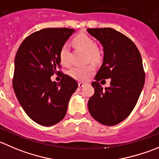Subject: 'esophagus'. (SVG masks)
Returning <instances> with one entry per match:
<instances>
[{"mask_svg":"<svg viewBox=\"0 0 159 159\" xmlns=\"http://www.w3.org/2000/svg\"><path fill=\"white\" fill-rule=\"evenodd\" d=\"M84 85V84L83 82H79V83H78V87H79V88H82Z\"/></svg>","mask_w":159,"mask_h":159,"instance_id":"1","label":"esophagus"}]
</instances>
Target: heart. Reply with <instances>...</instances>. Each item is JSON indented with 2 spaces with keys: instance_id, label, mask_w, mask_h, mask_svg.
I'll return each instance as SVG.
<instances>
[{
  "instance_id": "obj_1",
  "label": "heart",
  "mask_w": 159,
  "mask_h": 159,
  "mask_svg": "<svg viewBox=\"0 0 159 159\" xmlns=\"http://www.w3.org/2000/svg\"><path fill=\"white\" fill-rule=\"evenodd\" d=\"M74 42L78 48L87 54L88 59L92 63H97L101 59V54L97 49L96 43L91 37L85 34H80L74 39ZM70 47L67 43H65L61 47L59 57L61 64L68 65ZM94 73V67L92 66H83V67H73L69 70V75L78 81H85Z\"/></svg>"
}]
</instances>
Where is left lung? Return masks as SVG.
Masks as SVG:
<instances>
[{
    "instance_id": "left-lung-1",
    "label": "left lung",
    "mask_w": 159,
    "mask_h": 159,
    "mask_svg": "<svg viewBox=\"0 0 159 159\" xmlns=\"http://www.w3.org/2000/svg\"><path fill=\"white\" fill-rule=\"evenodd\" d=\"M103 47V61L92 83L95 93L88 102L91 116L100 124L114 126L124 120L136 106L144 84L141 56L128 37L111 28L88 29ZM110 78L103 89L99 81Z\"/></svg>"
}]
</instances>
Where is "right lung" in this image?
I'll return each mask as SVG.
<instances>
[{"instance_id":"obj_1","label":"right lung","mask_w":159,"mask_h":159,"mask_svg":"<svg viewBox=\"0 0 159 159\" xmlns=\"http://www.w3.org/2000/svg\"><path fill=\"white\" fill-rule=\"evenodd\" d=\"M75 29H43L21 43L15 59L13 89L20 105L34 122L50 127L64 118L69 100L78 88L62 74L61 83L52 81L61 64L59 53Z\"/></svg>"}]
</instances>
